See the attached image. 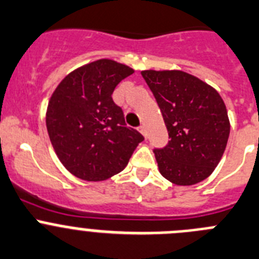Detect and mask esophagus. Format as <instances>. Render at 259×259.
Masks as SVG:
<instances>
[{
  "label": "esophagus",
  "mask_w": 259,
  "mask_h": 259,
  "mask_svg": "<svg viewBox=\"0 0 259 259\" xmlns=\"http://www.w3.org/2000/svg\"><path fill=\"white\" fill-rule=\"evenodd\" d=\"M139 132H141L142 134H143L144 137L147 138V130H146V126H144V125H141V126H139Z\"/></svg>",
  "instance_id": "esophagus-1"
}]
</instances>
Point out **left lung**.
Instances as JSON below:
<instances>
[{"label":"left lung","mask_w":259,"mask_h":259,"mask_svg":"<svg viewBox=\"0 0 259 259\" xmlns=\"http://www.w3.org/2000/svg\"><path fill=\"white\" fill-rule=\"evenodd\" d=\"M164 117L170 141L155 148L158 170L178 186L208 178L230 135L225 102L215 89L183 71H142Z\"/></svg>","instance_id":"left-lung-1"}]
</instances>
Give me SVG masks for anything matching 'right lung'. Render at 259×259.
<instances>
[{
	"label": "right lung",
	"instance_id": "add662e5",
	"mask_svg": "<svg viewBox=\"0 0 259 259\" xmlns=\"http://www.w3.org/2000/svg\"><path fill=\"white\" fill-rule=\"evenodd\" d=\"M134 72L111 59L74 69L53 93L46 127L55 153L69 173L83 181H106L124 170L144 139L126 126L112 93Z\"/></svg>",
	"mask_w": 259,
	"mask_h": 259
}]
</instances>
